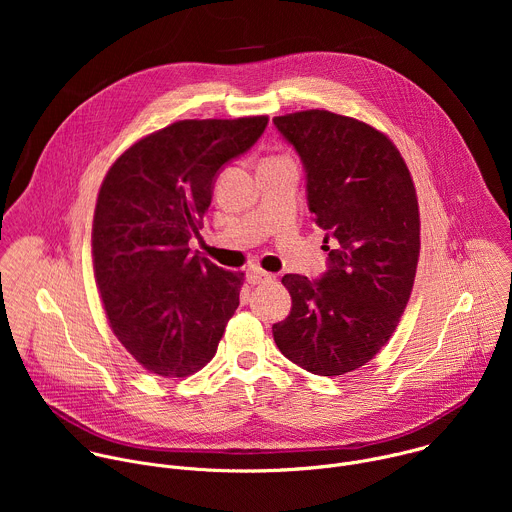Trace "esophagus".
Masks as SVG:
<instances>
[{"label": "esophagus", "mask_w": 512, "mask_h": 512, "mask_svg": "<svg viewBox=\"0 0 512 512\" xmlns=\"http://www.w3.org/2000/svg\"><path fill=\"white\" fill-rule=\"evenodd\" d=\"M275 275H271V273H267V271H263L261 267H251L249 271H247V279H249V283H253V285H257V283H265V281H271Z\"/></svg>", "instance_id": "34e87169"}]
</instances>
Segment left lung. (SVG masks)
<instances>
[{
	"mask_svg": "<svg viewBox=\"0 0 512 512\" xmlns=\"http://www.w3.org/2000/svg\"><path fill=\"white\" fill-rule=\"evenodd\" d=\"M306 172L308 208L326 231L328 269L287 273L291 312L273 324L285 358L336 377L369 362L391 338L411 296L419 208L409 170L375 127L330 111L275 117Z\"/></svg>",
	"mask_w": 512,
	"mask_h": 512,
	"instance_id": "left-lung-1",
	"label": "left lung"
}]
</instances>
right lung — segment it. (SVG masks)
<instances>
[{"label": "right lung", "mask_w": 512, "mask_h": 512, "mask_svg": "<svg viewBox=\"0 0 512 512\" xmlns=\"http://www.w3.org/2000/svg\"><path fill=\"white\" fill-rule=\"evenodd\" d=\"M267 117L178 121L139 139L103 180L95 279L109 324L143 369L188 377L214 356L239 308L243 273L190 251L214 182L249 152Z\"/></svg>", "instance_id": "right-lung-1"}]
</instances>
